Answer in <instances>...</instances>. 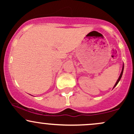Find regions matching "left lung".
Returning <instances> with one entry per match:
<instances>
[{
    "label": "left lung",
    "instance_id": "left-lung-1",
    "mask_svg": "<svg viewBox=\"0 0 134 134\" xmlns=\"http://www.w3.org/2000/svg\"><path fill=\"white\" fill-rule=\"evenodd\" d=\"M124 65H123L122 70H121V74H120V75L119 77H118V80H117V81H116V82L115 83V84L114 87H113V88H114V87H115V86H116V85H117V84H118V82H119V81H120V80L121 79V76H122V74H123V72H124Z\"/></svg>",
    "mask_w": 134,
    "mask_h": 134
}]
</instances>
